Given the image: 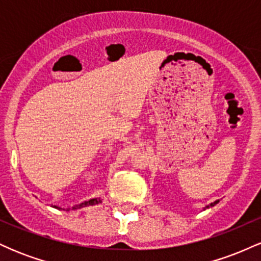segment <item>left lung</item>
I'll return each instance as SVG.
<instances>
[{"instance_id": "obj_1", "label": "left lung", "mask_w": 261, "mask_h": 261, "mask_svg": "<svg viewBox=\"0 0 261 261\" xmlns=\"http://www.w3.org/2000/svg\"><path fill=\"white\" fill-rule=\"evenodd\" d=\"M216 203H218V200H216V201H215V202L210 203V205H207V206H206V207H205V208H203V210H206V208H210V207H212V206H215V205H216Z\"/></svg>"}]
</instances>
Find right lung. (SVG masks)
<instances>
[{
    "label": "right lung",
    "mask_w": 261,
    "mask_h": 261,
    "mask_svg": "<svg viewBox=\"0 0 261 261\" xmlns=\"http://www.w3.org/2000/svg\"><path fill=\"white\" fill-rule=\"evenodd\" d=\"M101 202V197H93V199H89L87 200V201H83L81 203H77V205H73L72 207H61V206H58V205H54L53 207L54 208H58L61 211V210H64V211H71V210H79V208H82V207H87V206H93V205H98V203Z\"/></svg>",
    "instance_id": "right-lung-1"
}]
</instances>
